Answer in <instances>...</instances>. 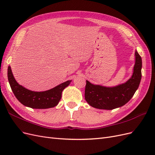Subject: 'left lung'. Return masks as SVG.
Returning a JSON list of instances; mask_svg holds the SVG:
<instances>
[{
    "mask_svg": "<svg viewBox=\"0 0 155 155\" xmlns=\"http://www.w3.org/2000/svg\"><path fill=\"white\" fill-rule=\"evenodd\" d=\"M135 56L133 76L126 83L114 87H105L87 81L85 98L89 105L96 109L112 110L124 105L133 97L142 78V58L137 51Z\"/></svg>",
    "mask_w": 155,
    "mask_h": 155,
    "instance_id": "obj_1",
    "label": "left lung"
}]
</instances>
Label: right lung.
<instances>
[{"instance_id": "obj_1", "label": "right lung", "mask_w": 155, "mask_h": 155, "mask_svg": "<svg viewBox=\"0 0 155 155\" xmlns=\"http://www.w3.org/2000/svg\"><path fill=\"white\" fill-rule=\"evenodd\" d=\"M8 78L12 90L17 99L22 105L32 109H48L57 105L61 98L63 91L72 81L69 80L64 82L46 91L34 92L28 90L16 81L10 66L8 68Z\"/></svg>"}]
</instances>
